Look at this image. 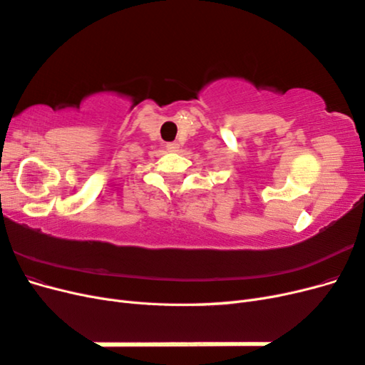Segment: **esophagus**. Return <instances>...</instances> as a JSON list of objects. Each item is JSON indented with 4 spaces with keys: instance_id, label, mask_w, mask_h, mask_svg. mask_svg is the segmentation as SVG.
Returning a JSON list of instances; mask_svg holds the SVG:
<instances>
[{
    "instance_id": "1",
    "label": "esophagus",
    "mask_w": 365,
    "mask_h": 365,
    "mask_svg": "<svg viewBox=\"0 0 365 365\" xmlns=\"http://www.w3.org/2000/svg\"><path fill=\"white\" fill-rule=\"evenodd\" d=\"M165 148H168V150H169V152H178L180 145H178V143L172 141V143H168V145H165Z\"/></svg>"
}]
</instances>
